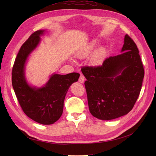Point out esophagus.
I'll list each match as a JSON object with an SVG mask.
<instances>
[{
    "mask_svg": "<svg viewBox=\"0 0 156 156\" xmlns=\"http://www.w3.org/2000/svg\"><path fill=\"white\" fill-rule=\"evenodd\" d=\"M84 79H85V78H84V75L83 74H81V75H80V77L79 78V81L81 83H83L84 81Z\"/></svg>",
    "mask_w": 156,
    "mask_h": 156,
    "instance_id": "obj_1",
    "label": "esophagus"
}]
</instances>
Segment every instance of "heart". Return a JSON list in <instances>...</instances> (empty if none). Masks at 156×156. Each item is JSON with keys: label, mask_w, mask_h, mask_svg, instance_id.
Wrapping results in <instances>:
<instances>
[{"label": "heart", "mask_w": 156, "mask_h": 156, "mask_svg": "<svg viewBox=\"0 0 156 156\" xmlns=\"http://www.w3.org/2000/svg\"><path fill=\"white\" fill-rule=\"evenodd\" d=\"M97 43L96 41H92L88 43L86 46H84L83 49L80 50L78 53L77 56L80 58H84L88 56L91 52L96 48ZM106 55V51L104 48H100L98 49L95 53L93 54L91 58V62L94 64H101L103 60H104Z\"/></svg>", "instance_id": "obj_1"}]
</instances>
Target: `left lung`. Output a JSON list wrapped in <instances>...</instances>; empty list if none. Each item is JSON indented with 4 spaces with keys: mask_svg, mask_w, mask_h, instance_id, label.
Returning <instances> with one entry per match:
<instances>
[{
    "mask_svg": "<svg viewBox=\"0 0 156 156\" xmlns=\"http://www.w3.org/2000/svg\"><path fill=\"white\" fill-rule=\"evenodd\" d=\"M122 53L107 58L101 66L81 69L90 112L98 119L109 120L127 114L137 100L144 70L139 49L126 34Z\"/></svg>",
    "mask_w": 156,
    "mask_h": 156,
    "instance_id": "obj_1",
    "label": "left lung"
}]
</instances>
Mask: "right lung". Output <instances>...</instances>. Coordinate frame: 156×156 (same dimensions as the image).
<instances>
[{"mask_svg":"<svg viewBox=\"0 0 156 156\" xmlns=\"http://www.w3.org/2000/svg\"><path fill=\"white\" fill-rule=\"evenodd\" d=\"M44 30H40L30 35L19 51L12 72L14 92L25 114L41 124L49 125L57 121L63 112L64 101L69 87L78 81V73L62 75L53 74L48 82L41 88L32 87L25 77V65L28 56L36 48L40 36Z\"/></svg>","mask_w":156,"mask_h":156,"instance_id":"add662e5","label":"right lung"}]
</instances>
